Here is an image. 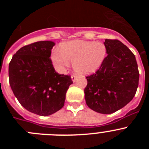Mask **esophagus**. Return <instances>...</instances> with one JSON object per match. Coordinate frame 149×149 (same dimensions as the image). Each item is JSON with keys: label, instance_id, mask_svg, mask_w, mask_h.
Returning <instances> with one entry per match:
<instances>
[{"label": "esophagus", "instance_id": "obj_1", "mask_svg": "<svg viewBox=\"0 0 149 149\" xmlns=\"http://www.w3.org/2000/svg\"><path fill=\"white\" fill-rule=\"evenodd\" d=\"M72 77V80L73 82H74V81H76V79H77V76L74 75H74H72V77Z\"/></svg>", "mask_w": 149, "mask_h": 149}]
</instances>
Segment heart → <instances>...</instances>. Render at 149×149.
<instances>
[{
    "label": "heart",
    "instance_id": "heart-1",
    "mask_svg": "<svg viewBox=\"0 0 149 149\" xmlns=\"http://www.w3.org/2000/svg\"><path fill=\"white\" fill-rule=\"evenodd\" d=\"M106 47L101 42L90 41L72 40L62 43L60 51H54L51 55L54 65L62 72L73 63L74 70L81 74L95 72L106 56Z\"/></svg>",
    "mask_w": 149,
    "mask_h": 149
}]
</instances>
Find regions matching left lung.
Here are the masks:
<instances>
[{"mask_svg":"<svg viewBox=\"0 0 149 149\" xmlns=\"http://www.w3.org/2000/svg\"><path fill=\"white\" fill-rule=\"evenodd\" d=\"M107 56L95 73L86 77L85 100L89 108L113 113L130 102L136 94L139 74L135 55L117 39H105Z\"/></svg>","mask_w":149,"mask_h":149,"instance_id":"1","label":"left lung"}]
</instances>
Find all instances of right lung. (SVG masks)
I'll use <instances>...</instances> for the list:
<instances>
[{"instance_id": "add662e5", "label": "right lung", "mask_w": 149, "mask_h": 149, "mask_svg": "<svg viewBox=\"0 0 149 149\" xmlns=\"http://www.w3.org/2000/svg\"><path fill=\"white\" fill-rule=\"evenodd\" d=\"M55 43L40 41L24 46L9 64L10 85L22 106L46 116L64 106L65 94L73 84L70 75L56 73L50 56Z\"/></svg>"}]
</instances>
